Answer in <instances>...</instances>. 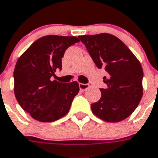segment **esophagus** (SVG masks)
<instances>
[{
  "mask_svg": "<svg viewBox=\"0 0 158 158\" xmlns=\"http://www.w3.org/2000/svg\"><path fill=\"white\" fill-rule=\"evenodd\" d=\"M79 89L83 91H85L86 90L88 89V88L90 87L89 84H86V83H79Z\"/></svg>",
  "mask_w": 158,
  "mask_h": 158,
  "instance_id": "obj_1",
  "label": "esophagus"
}]
</instances>
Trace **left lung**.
Masks as SVG:
<instances>
[{
  "mask_svg": "<svg viewBox=\"0 0 158 158\" xmlns=\"http://www.w3.org/2000/svg\"><path fill=\"white\" fill-rule=\"evenodd\" d=\"M98 68L107 72L101 98L91 104L94 115L107 122H120L134 112L143 95V70L124 42L112 34L79 36Z\"/></svg>",
  "mask_w": 158,
  "mask_h": 158,
  "instance_id": "1",
  "label": "left lung"
}]
</instances>
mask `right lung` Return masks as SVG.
<instances>
[{
  "instance_id": "right-lung-1",
  "label": "right lung",
  "mask_w": 158,
  "mask_h": 158,
  "mask_svg": "<svg viewBox=\"0 0 158 158\" xmlns=\"http://www.w3.org/2000/svg\"><path fill=\"white\" fill-rule=\"evenodd\" d=\"M76 37L47 35L38 38L21 55L14 71V94L18 104L32 117L52 122L68 113L79 93V83H61L50 78L62 70V58Z\"/></svg>"
}]
</instances>
